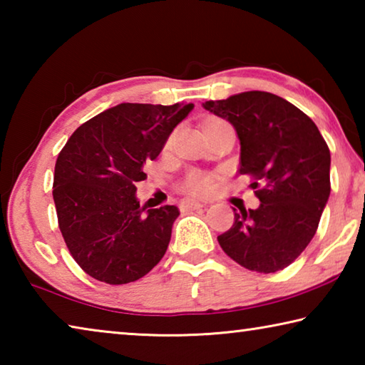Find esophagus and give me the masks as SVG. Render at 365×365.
<instances>
[{"instance_id": "34e87169", "label": "esophagus", "mask_w": 365, "mask_h": 365, "mask_svg": "<svg viewBox=\"0 0 365 365\" xmlns=\"http://www.w3.org/2000/svg\"><path fill=\"white\" fill-rule=\"evenodd\" d=\"M206 205L201 201H196V200H183L180 202V207L183 211H195V209H202Z\"/></svg>"}]
</instances>
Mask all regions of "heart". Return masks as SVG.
Returning <instances> with one entry per match:
<instances>
[{
  "mask_svg": "<svg viewBox=\"0 0 365 365\" xmlns=\"http://www.w3.org/2000/svg\"><path fill=\"white\" fill-rule=\"evenodd\" d=\"M215 120L217 119H209L205 123L215 122ZM211 187H212L211 178L202 174H191L183 183V188L190 191V193H207V191L211 190Z\"/></svg>",
  "mask_w": 365,
  "mask_h": 365,
  "instance_id": "1",
  "label": "heart"
}]
</instances>
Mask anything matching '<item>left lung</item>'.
Instances as JSON below:
<instances>
[{"mask_svg":"<svg viewBox=\"0 0 365 365\" xmlns=\"http://www.w3.org/2000/svg\"><path fill=\"white\" fill-rule=\"evenodd\" d=\"M202 108L228 120L240 140V174L255 182L257 209L235 211L222 250L264 274L288 267L317 232L330 196V150L319 128L292 103L267 91H245Z\"/></svg>","mask_w":365,"mask_h":365,"instance_id":"left-lung-1","label":"left lung"}]
</instances>
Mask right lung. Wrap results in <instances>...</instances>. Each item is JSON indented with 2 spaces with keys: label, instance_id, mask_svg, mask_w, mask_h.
I'll use <instances>...</instances> for the list:
<instances>
[{
  "label": "right lung",
  "instance_id": "add662e5",
  "mask_svg": "<svg viewBox=\"0 0 365 365\" xmlns=\"http://www.w3.org/2000/svg\"><path fill=\"white\" fill-rule=\"evenodd\" d=\"M193 108L120 103L80 125L59 153L53 183L59 230L93 279L135 282L168 251L180 211L140 206L135 183Z\"/></svg>",
  "mask_w": 365,
  "mask_h": 365
}]
</instances>
